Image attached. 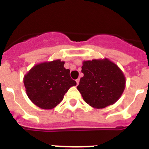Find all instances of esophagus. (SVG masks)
Masks as SVG:
<instances>
[{
    "mask_svg": "<svg viewBox=\"0 0 149 149\" xmlns=\"http://www.w3.org/2000/svg\"><path fill=\"white\" fill-rule=\"evenodd\" d=\"M76 82H77V85H78L79 82H80V79H77V80H76Z\"/></svg>",
    "mask_w": 149,
    "mask_h": 149,
    "instance_id": "esophagus-1",
    "label": "esophagus"
}]
</instances>
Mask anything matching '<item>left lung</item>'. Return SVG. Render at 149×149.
I'll list each match as a JSON object with an SVG mask.
<instances>
[{"instance_id": "obj_1", "label": "left lung", "mask_w": 149, "mask_h": 149, "mask_svg": "<svg viewBox=\"0 0 149 149\" xmlns=\"http://www.w3.org/2000/svg\"><path fill=\"white\" fill-rule=\"evenodd\" d=\"M77 89L86 103L95 108H104L116 103L125 87V77L108 59L84 61Z\"/></svg>"}]
</instances>
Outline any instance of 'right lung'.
<instances>
[{"label": "right lung", "instance_id": "add662e5", "mask_svg": "<svg viewBox=\"0 0 149 149\" xmlns=\"http://www.w3.org/2000/svg\"><path fill=\"white\" fill-rule=\"evenodd\" d=\"M64 64L60 60L39 63L24 75L26 93L34 104L44 110L54 108L69 88L76 86L70 70L65 69Z\"/></svg>", "mask_w": 149, "mask_h": 149}]
</instances>
